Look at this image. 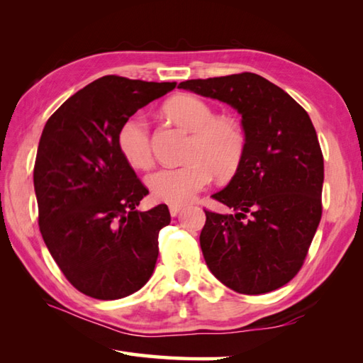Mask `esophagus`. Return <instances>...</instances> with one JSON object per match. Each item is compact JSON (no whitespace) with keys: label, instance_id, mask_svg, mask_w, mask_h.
<instances>
[{"label":"esophagus","instance_id":"34e87169","mask_svg":"<svg viewBox=\"0 0 363 363\" xmlns=\"http://www.w3.org/2000/svg\"><path fill=\"white\" fill-rule=\"evenodd\" d=\"M181 211H182V206H174V204L169 206V213H172V217H176Z\"/></svg>","mask_w":363,"mask_h":363}]
</instances>
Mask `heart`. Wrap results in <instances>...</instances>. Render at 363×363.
Instances as JSON below:
<instances>
[{"label": "heart", "instance_id": "heart-1", "mask_svg": "<svg viewBox=\"0 0 363 363\" xmlns=\"http://www.w3.org/2000/svg\"><path fill=\"white\" fill-rule=\"evenodd\" d=\"M177 125L191 133L186 165L160 168L146 177L151 195L167 204H187L211 186L215 174L233 176L243 160L246 138L242 126L233 118L217 117L213 107L194 95H182L165 106ZM121 156L129 165L146 169L152 165L150 126L137 112L121 123L117 135Z\"/></svg>", "mask_w": 363, "mask_h": 363}]
</instances>
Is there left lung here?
<instances>
[{"label": "left lung", "instance_id": "obj_1", "mask_svg": "<svg viewBox=\"0 0 363 363\" xmlns=\"http://www.w3.org/2000/svg\"><path fill=\"white\" fill-rule=\"evenodd\" d=\"M242 115L246 148L228 186L212 198L235 213L206 212L199 235L212 274L245 295L268 293L303 267L321 220L325 164L311 117L254 73L181 82Z\"/></svg>", "mask_w": 363, "mask_h": 363}]
</instances>
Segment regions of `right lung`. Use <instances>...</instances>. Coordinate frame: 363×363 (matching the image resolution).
<instances>
[{
  "label": "right lung",
  "instance_id": "obj_1",
  "mask_svg": "<svg viewBox=\"0 0 363 363\" xmlns=\"http://www.w3.org/2000/svg\"><path fill=\"white\" fill-rule=\"evenodd\" d=\"M176 82L103 76L76 91L46 121L38 142L34 190L46 248L73 287L96 299L140 290L159 256L165 204L140 212L148 195L121 156V123Z\"/></svg>",
  "mask_w": 363,
  "mask_h": 363
}]
</instances>
